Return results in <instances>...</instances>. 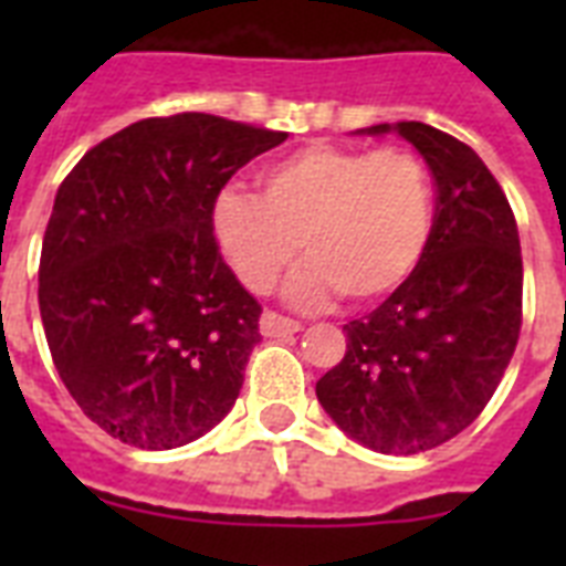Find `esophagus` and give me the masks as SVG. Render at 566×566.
Listing matches in <instances>:
<instances>
[{"mask_svg":"<svg viewBox=\"0 0 566 566\" xmlns=\"http://www.w3.org/2000/svg\"><path fill=\"white\" fill-rule=\"evenodd\" d=\"M300 323L291 317H282V314H275V311H264L261 314V335L264 337H291L300 332Z\"/></svg>","mask_w":566,"mask_h":566,"instance_id":"1","label":"esophagus"}]
</instances>
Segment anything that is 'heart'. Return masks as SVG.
<instances>
[{"label":"heart","mask_w":566,"mask_h":566,"mask_svg":"<svg viewBox=\"0 0 566 566\" xmlns=\"http://www.w3.org/2000/svg\"><path fill=\"white\" fill-rule=\"evenodd\" d=\"M211 229L247 291H273L302 249L308 261L284 287L291 305L326 308L337 293L367 305L417 273L434 231V188L426 164L402 149L305 146L266 164L258 196L222 190Z\"/></svg>","instance_id":"obj_1"}]
</instances>
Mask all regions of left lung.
Wrapping results in <instances>:
<instances>
[{"label": "left lung", "instance_id": "left-lung-1", "mask_svg": "<svg viewBox=\"0 0 566 566\" xmlns=\"http://www.w3.org/2000/svg\"><path fill=\"white\" fill-rule=\"evenodd\" d=\"M431 170L434 231L417 273L346 323V355L317 381L337 429L381 455L426 452L491 402L523 317V258L511 205L467 144L426 123H381Z\"/></svg>", "mask_w": 566, "mask_h": 566}]
</instances>
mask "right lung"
Listing matches in <instances>:
<instances>
[{"instance_id": "add662e5", "label": "right lung", "mask_w": 566, "mask_h": 566, "mask_svg": "<svg viewBox=\"0 0 566 566\" xmlns=\"http://www.w3.org/2000/svg\"><path fill=\"white\" fill-rule=\"evenodd\" d=\"M284 137L196 111L140 119L57 188L40 319L57 376L111 438L176 449L231 411L261 305L217 249L213 199Z\"/></svg>"}]
</instances>
